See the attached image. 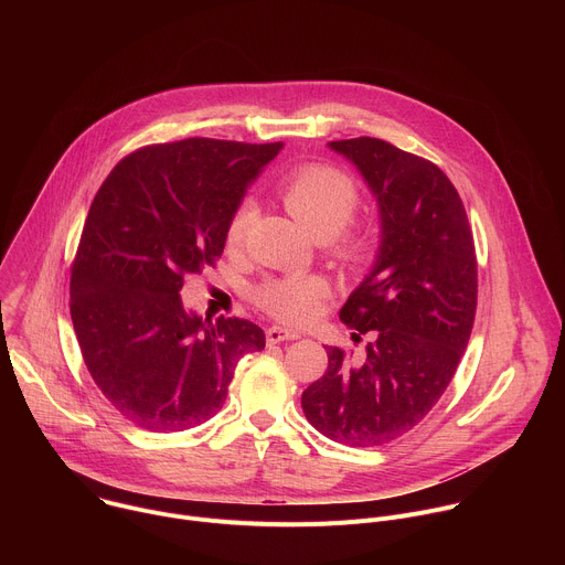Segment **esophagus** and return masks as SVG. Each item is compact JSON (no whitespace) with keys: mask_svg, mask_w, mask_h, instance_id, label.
<instances>
[{"mask_svg":"<svg viewBox=\"0 0 565 565\" xmlns=\"http://www.w3.org/2000/svg\"><path fill=\"white\" fill-rule=\"evenodd\" d=\"M299 333L290 331V329H281V327H270L266 331V342L268 344H279V342H288V340H297Z\"/></svg>","mask_w":565,"mask_h":565,"instance_id":"esophagus-1","label":"esophagus"}]
</instances>
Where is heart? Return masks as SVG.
I'll use <instances>...</instances> for the list:
<instances>
[{
	"mask_svg": "<svg viewBox=\"0 0 565 565\" xmlns=\"http://www.w3.org/2000/svg\"><path fill=\"white\" fill-rule=\"evenodd\" d=\"M279 199L292 216L319 241H327L331 255L349 270H364L377 250V238L369 225L353 223L360 207L355 181L331 166H301L277 185ZM255 216L250 199L238 201L225 225V246L244 244ZM329 295V284L306 273L270 277L253 290L255 303L286 324H308Z\"/></svg>",
	"mask_w": 565,
	"mask_h": 565,
	"instance_id": "obj_1",
	"label": "heart"
}]
</instances>
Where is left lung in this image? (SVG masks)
<instances>
[{
	"mask_svg": "<svg viewBox=\"0 0 565 565\" xmlns=\"http://www.w3.org/2000/svg\"><path fill=\"white\" fill-rule=\"evenodd\" d=\"M373 190L377 262L340 310L364 358L329 347V369L301 393L306 420L349 447L386 445L412 431L449 386L467 349L478 264L465 205L431 160L380 138L329 142Z\"/></svg>",
	"mask_w": 565,
	"mask_h": 565,
	"instance_id": "left-lung-1",
	"label": "left lung"
}]
</instances>
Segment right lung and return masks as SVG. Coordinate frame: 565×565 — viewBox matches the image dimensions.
<instances>
[{
  "instance_id": "1",
  "label": "right lung",
  "mask_w": 565,
  "mask_h": 565,
  "mask_svg": "<svg viewBox=\"0 0 565 565\" xmlns=\"http://www.w3.org/2000/svg\"><path fill=\"white\" fill-rule=\"evenodd\" d=\"M284 142L185 138L127 153L100 185L71 264V321L103 395L140 429L203 425L236 362L266 347L248 319L188 312L185 277L214 268L248 183Z\"/></svg>"
}]
</instances>
